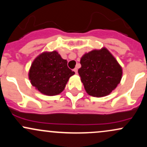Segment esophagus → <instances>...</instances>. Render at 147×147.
Here are the masks:
<instances>
[{
    "label": "esophagus",
    "instance_id": "esophagus-1",
    "mask_svg": "<svg viewBox=\"0 0 147 147\" xmlns=\"http://www.w3.org/2000/svg\"><path fill=\"white\" fill-rule=\"evenodd\" d=\"M74 71H75L76 74H77V72H78V69H77V68H75V69H74Z\"/></svg>",
    "mask_w": 147,
    "mask_h": 147
}]
</instances>
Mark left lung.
Returning a JSON list of instances; mask_svg holds the SVG:
<instances>
[{
    "mask_svg": "<svg viewBox=\"0 0 147 147\" xmlns=\"http://www.w3.org/2000/svg\"><path fill=\"white\" fill-rule=\"evenodd\" d=\"M78 70L81 81L89 95L102 97L109 95L120 83L122 68L105 47L85 53Z\"/></svg>",
    "mask_w": 147,
    "mask_h": 147,
    "instance_id": "left-lung-1",
    "label": "left lung"
}]
</instances>
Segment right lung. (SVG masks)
<instances>
[{
  "label": "right lung",
  "mask_w": 147,
  "mask_h": 147,
  "mask_svg": "<svg viewBox=\"0 0 147 147\" xmlns=\"http://www.w3.org/2000/svg\"><path fill=\"white\" fill-rule=\"evenodd\" d=\"M67 63L56 50L42 52L31 64L28 72L30 83L43 95H59L64 90L70 77L75 75Z\"/></svg>",
  "instance_id": "obj_1"
}]
</instances>
